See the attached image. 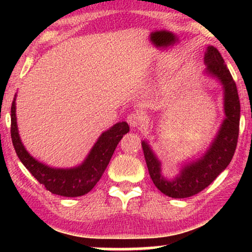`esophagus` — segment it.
Masks as SVG:
<instances>
[{
    "label": "esophagus",
    "mask_w": 252,
    "mask_h": 252,
    "mask_svg": "<svg viewBox=\"0 0 252 252\" xmlns=\"http://www.w3.org/2000/svg\"><path fill=\"white\" fill-rule=\"evenodd\" d=\"M127 123L130 127H139L143 123V117L137 112H132L127 116Z\"/></svg>",
    "instance_id": "esophagus-1"
}]
</instances>
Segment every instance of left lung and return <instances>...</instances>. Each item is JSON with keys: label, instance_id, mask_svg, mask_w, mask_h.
<instances>
[{"label": "left lung", "instance_id": "obj_1", "mask_svg": "<svg viewBox=\"0 0 252 252\" xmlns=\"http://www.w3.org/2000/svg\"><path fill=\"white\" fill-rule=\"evenodd\" d=\"M208 72L222 82L225 88L226 119L218 136L202 159L188 165L174 180L167 181L160 174V165L148 144L142 149L150 178L155 186L172 198H186L198 194L228 166L237 146L240 129V98L236 84L217 48L209 47L205 54Z\"/></svg>", "mask_w": 252, "mask_h": 252}]
</instances>
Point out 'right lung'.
<instances>
[{
  "mask_svg": "<svg viewBox=\"0 0 252 252\" xmlns=\"http://www.w3.org/2000/svg\"><path fill=\"white\" fill-rule=\"evenodd\" d=\"M11 139L16 154L34 178L44 186L47 190L65 197H78L87 194L94 188L104 173L117 144L126 133L129 132L128 124H116L99 136L87 159L80 166L70 170L51 168L39 163L27 153L19 139L16 122L15 99L11 105Z\"/></svg>",
  "mask_w": 252,
  "mask_h": 252,
  "instance_id": "1",
  "label": "right lung"
}]
</instances>
